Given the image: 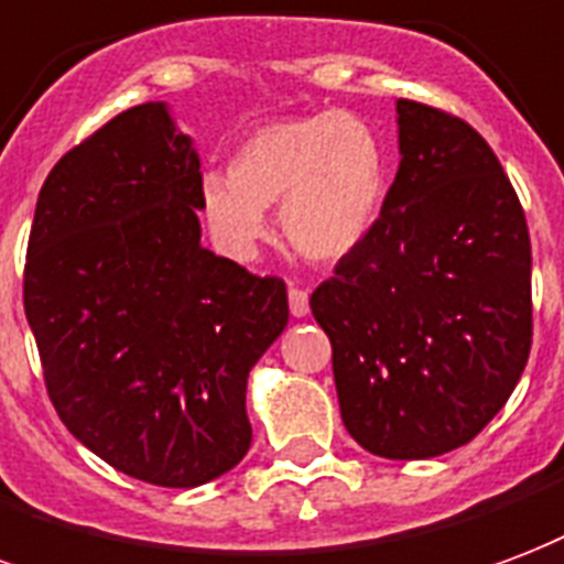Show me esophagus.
Segmentation results:
<instances>
[{"label": "esophagus", "instance_id": "1", "mask_svg": "<svg viewBox=\"0 0 564 564\" xmlns=\"http://www.w3.org/2000/svg\"><path fill=\"white\" fill-rule=\"evenodd\" d=\"M311 311V302H307V293L302 286H290V314L293 316H307Z\"/></svg>", "mask_w": 564, "mask_h": 564}]
</instances>
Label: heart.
Instances as JSON below:
<instances>
[{"instance_id":"heart-1","label":"heart","mask_w":564,"mask_h":564,"mask_svg":"<svg viewBox=\"0 0 564 564\" xmlns=\"http://www.w3.org/2000/svg\"><path fill=\"white\" fill-rule=\"evenodd\" d=\"M388 194V158L373 124L346 110L286 116L253 128L224 173L199 178L208 232L236 260H253L269 236L265 212L304 260L349 257L377 227Z\"/></svg>"}]
</instances>
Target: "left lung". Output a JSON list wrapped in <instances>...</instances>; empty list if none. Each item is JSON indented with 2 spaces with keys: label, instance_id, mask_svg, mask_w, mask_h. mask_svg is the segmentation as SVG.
Returning a JSON list of instances; mask_svg holds the SVG:
<instances>
[{
  "label": "left lung",
  "instance_id": "1",
  "mask_svg": "<svg viewBox=\"0 0 564 564\" xmlns=\"http://www.w3.org/2000/svg\"><path fill=\"white\" fill-rule=\"evenodd\" d=\"M398 176L377 227L311 295L349 436L427 460L490 424L532 349L523 206L473 124L398 101Z\"/></svg>",
  "mask_w": 564,
  "mask_h": 564
}]
</instances>
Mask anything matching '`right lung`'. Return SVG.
<instances>
[{
    "label": "right lung",
    "mask_w": 564,
    "mask_h": 564,
    "mask_svg": "<svg viewBox=\"0 0 564 564\" xmlns=\"http://www.w3.org/2000/svg\"><path fill=\"white\" fill-rule=\"evenodd\" d=\"M199 158L166 104L119 112L37 194L23 307L62 424L112 469L199 487L250 448V367L286 283L199 245Z\"/></svg>",
    "instance_id": "obj_1"
}]
</instances>
